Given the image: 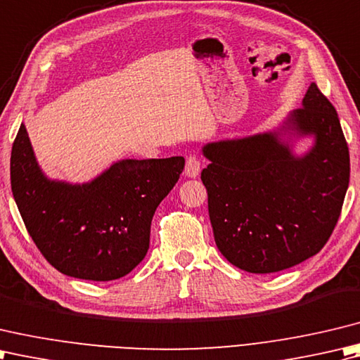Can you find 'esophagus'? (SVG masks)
<instances>
[{
	"label": "esophagus",
	"mask_w": 360,
	"mask_h": 360,
	"mask_svg": "<svg viewBox=\"0 0 360 360\" xmlns=\"http://www.w3.org/2000/svg\"><path fill=\"white\" fill-rule=\"evenodd\" d=\"M200 174V161L197 157L191 155L186 160V166H185V175L191 179H195L197 175Z\"/></svg>",
	"instance_id": "1"
}]
</instances>
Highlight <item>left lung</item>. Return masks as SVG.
I'll return each mask as SVG.
<instances>
[{"label": "left lung", "mask_w": 360, "mask_h": 360, "mask_svg": "<svg viewBox=\"0 0 360 360\" xmlns=\"http://www.w3.org/2000/svg\"><path fill=\"white\" fill-rule=\"evenodd\" d=\"M303 107L264 134L203 146L202 171L216 245L250 274H274L317 255L339 221L349 152L335 108L311 84ZM314 136L295 156L291 141Z\"/></svg>", "instance_id": "obj_1"}]
</instances>
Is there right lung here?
Returning <instances> with one entry per match:
<instances>
[{"mask_svg":"<svg viewBox=\"0 0 360 360\" xmlns=\"http://www.w3.org/2000/svg\"><path fill=\"white\" fill-rule=\"evenodd\" d=\"M183 167V157L121 160L82 185L51 180L21 122L11 186L27 233L51 266L80 280L112 281L144 259L152 217Z\"/></svg>","mask_w":360,"mask_h":360,"instance_id":"1","label":"right lung"}]
</instances>
